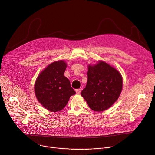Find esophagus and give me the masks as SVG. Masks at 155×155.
I'll list each match as a JSON object with an SVG mask.
<instances>
[{"label": "esophagus", "mask_w": 155, "mask_h": 155, "mask_svg": "<svg viewBox=\"0 0 155 155\" xmlns=\"http://www.w3.org/2000/svg\"><path fill=\"white\" fill-rule=\"evenodd\" d=\"M75 91H76L77 94H79L81 93V88H80V89H77V90H75Z\"/></svg>", "instance_id": "esophagus-1"}]
</instances>
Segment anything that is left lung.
Listing matches in <instances>:
<instances>
[{
  "mask_svg": "<svg viewBox=\"0 0 155 155\" xmlns=\"http://www.w3.org/2000/svg\"><path fill=\"white\" fill-rule=\"evenodd\" d=\"M87 81L81 95L96 112L109 108L118 99L123 87L120 73L107 63L99 61L88 65Z\"/></svg>",
  "mask_w": 155,
  "mask_h": 155,
  "instance_id": "obj_1",
  "label": "left lung"
}]
</instances>
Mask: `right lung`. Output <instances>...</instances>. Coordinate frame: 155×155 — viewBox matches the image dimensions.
Masks as SVG:
<instances>
[{
	"label": "right lung",
	"instance_id": "obj_1",
	"mask_svg": "<svg viewBox=\"0 0 155 155\" xmlns=\"http://www.w3.org/2000/svg\"><path fill=\"white\" fill-rule=\"evenodd\" d=\"M67 64L64 61H55L38 76L34 85L36 97L39 102L51 112H59L69 102L75 91L70 81L64 75Z\"/></svg>",
	"mask_w": 155,
	"mask_h": 155
}]
</instances>
